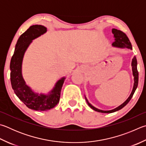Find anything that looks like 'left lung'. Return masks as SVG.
<instances>
[{
    "label": "left lung",
    "instance_id": "obj_1",
    "mask_svg": "<svg viewBox=\"0 0 146 146\" xmlns=\"http://www.w3.org/2000/svg\"><path fill=\"white\" fill-rule=\"evenodd\" d=\"M112 33L113 34V38H114V41H113V43L112 44V46L119 48H128V49L132 50V46L130 41H129L128 38L127 37L126 34L123 33V32L117 30V29H112ZM131 67H132V74H133V80H134L133 87V89H132L130 95H129V97L127 98V100L125 101V102H124L123 103H122L121 105H119V107L115 108L114 109L110 110H103L98 109V108H96L95 107H94L93 105H91V103L89 102L88 100L87 99L86 96H85V98H86L87 104H88V105L92 108V110L101 113H112V112H116V111L117 110H121V108H123L124 107V106H126L127 104H128V102L131 99L132 96H133V95L134 94L135 91L136 89L137 88L138 82H139V72H138L137 71V58L135 56H134L133 59H132Z\"/></svg>",
    "mask_w": 146,
    "mask_h": 146
}]
</instances>
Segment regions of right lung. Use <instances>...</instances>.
Listing matches in <instances>:
<instances>
[{
    "label": "right lung",
    "instance_id": "add662e5",
    "mask_svg": "<svg viewBox=\"0 0 146 146\" xmlns=\"http://www.w3.org/2000/svg\"><path fill=\"white\" fill-rule=\"evenodd\" d=\"M43 25H34L20 36L10 62L11 83L15 94L27 107L38 111L48 110L59 103L65 76L57 81L53 88L46 94L38 93L28 86L22 75V62L25 53L33 40L46 33Z\"/></svg>",
    "mask_w": 146,
    "mask_h": 146
}]
</instances>
